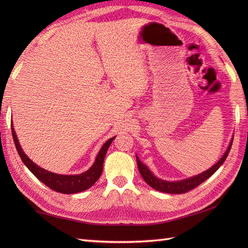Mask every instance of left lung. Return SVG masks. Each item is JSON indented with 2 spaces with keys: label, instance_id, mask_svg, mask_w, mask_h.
<instances>
[{
  "label": "left lung",
  "instance_id": "8db88e82",
  "mask_svg": "<svg viewBox=\"0 0 248 248\" xmlns=\"http://www.w3.org/2000/svg\"><path fill=\"white\" fill-rule=\"evenodd\" d=\"M232 140L231 141L227 152L223 154L220 160L217 162L215 166L210 168L208 170L202 172V174H200L198 176L182 180V181L169 182V181H164V180H160L158 178H156L137 156L138 168H139V170L140 172L142 179H144L146 183L149 186H151L152 188L158 190V191H161V192H167V193H185V192H188L189 190H191L193 188H196V187H198L200 184L206 181L208 178L211 177L214 172L221 167V164L224 162V160L227 159V157H228L229 152L231 150V147H232Z\"/></svg>",
  "mask_w": 248,
  "mask_h": 248
}]
</instances>
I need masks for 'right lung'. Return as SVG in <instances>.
Returning <instances> with one entry per match:
<instances>
[{"label": "right lung", "instance_id": "add662e5", "mask_svg": "<svg viewBox=\"0 0 248 248\" xmlns=\"http://www.w3.org/2000/svg\"><path fill=\"white\" fill-rule=\"evenodd\" d=\"M11 132H12L14 144H16V148L17 150L19 157L21 158L22 162L26 164L27 168L33 172V175L37 179L40 180L42 183H44L47 187H49L50 189L55 190L57 192L66 193V194L84 191L95 184V182L101 176V172L103 170V160H104V157H106L108 149L111 144V141L115 139V138H111L108 140H107L106 144L103 145V147L99 151L98 155H97L94 164L90 168V170L82 172L80 175L64 176V175L54 174V172L47 171L46 170H43L42 168L36 166L34 162L31 161V159L28 158V156L25 154V152L22 151L21 147L18 144V140L16 132H14L12 125H11Z\"/></svg>", "mask_w": 248, "mask_h": 248}]
</instances>
